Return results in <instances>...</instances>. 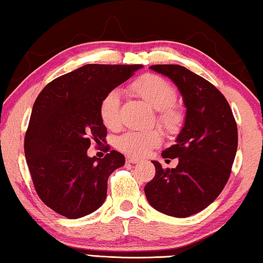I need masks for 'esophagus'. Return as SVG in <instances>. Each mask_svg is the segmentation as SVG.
Instances as JSON below:
<instances>
[{
    "label": "esophagus",
    "mask_w": 263,
    "mask_h": 263,
    "mask_svg": "<svg viewBox=\"0 0 263 263\" xmlns=\"http://www.w3.org/2000/svg\"><path fill=\"white\" fill-rule=\"evenodd\" d=\"M127 162H129V163H138L139 162V159H135V158H132V157H127Z\"/></svg>",
    "instance_id": "obj_1"
}]
</instances>
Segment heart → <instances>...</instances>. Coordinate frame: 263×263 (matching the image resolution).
Listing matches in <instances>:
<instances>
[{"label":"heart","mask_w":263,"mask_h":263,"mask_svg":"<svg viewBox=\"0 0 263 263\" xmlns=\"http://www.w3.org/2000/svg\"><path fill=\"white\" fill-rule=\"evenodd\" d=\"M130 90L141 100L157 110L158 123L167 132L176 133L184 122L185 114L176 103L177 93L174 87L166 79L157 74H144L130 84ZM100 116L103 124L109 129H117L121 125V95L117 90L109 91L102 98ZM162 141L159 130H132L120 136L117 147L133 157H142L152 148L158 147Z\"/></svg>","instance_id":"b5f03b06"}]
</instances>
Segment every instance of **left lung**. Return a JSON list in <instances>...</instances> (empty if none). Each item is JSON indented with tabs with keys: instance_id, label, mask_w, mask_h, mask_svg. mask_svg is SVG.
<instances>
[{
	"instance_id": "obj_1",
	"label": "left lung",
	"mask_w": 263,
	"mask_h": 263,
	"mask_svg": "<svg viewBox=\"0 0 263 263\" xmlns=\"http://www.w3.org/2000/svg\"><path fill=\"white\" fill-rule=\"evenodd\" d=\"M178 86L186 106L177 142L162 152L176 159V168L153 161L155 176L144 186L147 200L162 214L184 218L208 208L229 180L237 124L223 93L210 82L180 65L151 66Z\"/></svg>"
}]
</instances>
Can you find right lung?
Masks as SVG:
<instances>
[{"label": "right lung", "mask_w": 263, "mask_h": 263, "mask_svg": "<svg viewBox=\"0 0 263 263\" xmlns=\"http://www.w3.org/2000/svg\"><path fill=\"white\" fill-rule=\"evenodd\" d=\"M142 65L87 64L60 76L34 102L25 136V155L34 189L57 214L76 219L104 203L108 178L124 165L111 151L103 159L87 157L91 141H104L100 104Z\"/></svg>", "instance_id": "right-lung-1"}]
</instances>
